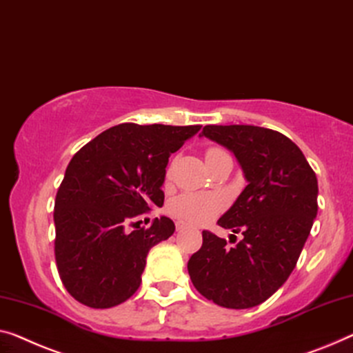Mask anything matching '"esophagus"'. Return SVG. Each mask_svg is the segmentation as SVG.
Masks as SVG:
<instances>
[{
  "label": "esophagus",
  "mask_w": 353,
  "mask_h": 353,
  "mask_svg": "<svg viewBox=\"0 0 353 353\" xmlns=\"http://www.w3.org/2000/svg\"><path fill=\"white\" fill-rule=\"evenodd\" d=\"M176 228H177V231L185 230V228H187V225H185V223H182V222H177V223H176Z\"/></svg>",
  "instance_id": "esophagus-1"
}]
</instances>
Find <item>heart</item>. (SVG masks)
Returning a JSON list of instances; mask_svg holds the SVG:
<instances>
[{"mask_svg": "<svg viewBox=\"0 0 353 353\" xmlns=\"http://www.w3.org/2000/svg\"><path fill=\"white\" fill-rule=\"evenodd\" d=\"M215 152H220V149H209L206 157L215 154ZM223 206V199L217 194L185 193L171 203L170 210L179 220H183L187 223L203 225L217 217L222 212Z\"/></svg>", "mask_w": 353, "mask_h": 353, "instance_id": "b5f03b06", "label": "heart"}]
</instances>
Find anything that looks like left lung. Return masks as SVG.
Instances as JSON below:
<instances>
[{"label": "left lung", "instance_id": "obj_1", "mask_svg": "<svg viewBox=\"0 0 353 353\" xmlns=\"http://www.w3.org/2000/svg\"><path fill=\"white\" fill-rule=\"evenodd\" d=\"M201 136L227 147L243 168L247 185L217 223L241 231L244 239L228 249L227 241L203 231L188 274L194 288L219 306H259L296 266L317 217V177L299 147L279 131L206 125Z\"/></svg>", "mask_w": 353, "mask_h": 353}]
</instances>
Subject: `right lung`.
Returning a JSON list of instances; mask_svg holds the SVG:
<instances>
[{
	"label": "right lung",
	"mask_w": 353,
	"mask_h": 353,
	"mask_svg": "<svg viewBox=\"0 0 353 353\" xmlns=\"http://www.w3.org/2000/svg\"><path fill=\"white\" fill-rule=\"evenodd\" d=\"M199 130L122 123L72 157L55 198V260L63 285L79 303L108 309L138 290L147 254L176 227L168 217L154 219L147 230L128 227L163 206L168 160Z\"/></svg>",
	"instance_id": "1"
}]
</instances>
